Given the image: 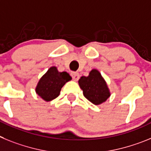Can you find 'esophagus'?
Wrapping results in <instances>:
<instances>
[{"mask_svg":"<svg viewBox=\"0 0 151 151\" xmlns=\"http://www.w3.org/2000/svg\"><path fill=\"white\" fill-rule=\"evenodd\" d=\"M71 77L72 78H73V81H78V79L80 78L79 74L77 73V72H73V73H71Z\"/></svg>","mask_w":151,"mask_h":151,"instance_id":"obj_1","label":"esophagus"}]
</instances>
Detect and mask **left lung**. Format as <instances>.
<instances>
[{
	"label": "left lung",
	"mask_w": 151,
	"mask_h": 151,
	"mask_svg": "<svg viewBox=\"0 0 151 151\" xmlns=\"http://www.w3.org/2000/svg\"><path fill=\"white\" fill-rule=\"evenodd\" d=\"M85 98L94 105H100L111 96L106 82L97 69H93L87 77L83 76L78 81Z\"/></svg>",
	"instance_id": "8db88e82"
}]
</instances>
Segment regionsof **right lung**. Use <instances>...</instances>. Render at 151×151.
<instances>
[{"label": "right lung", "instance_id": "right-lung-1", "mask_svg": "<svg viewBox=\"0 0 151 151\" xmlns=\"http://www.w3.org/2000/svg\"><path fill=\"white\" fill-rule=\"evenodd\" d=\"M71 79L66 71L59 72L55 66L51 67L39 79L36 86V94L43 100L49 102L59 96L64 85Z\"/></svg>", "mask_w": 151, "mask_h": 151}]
</instances>
